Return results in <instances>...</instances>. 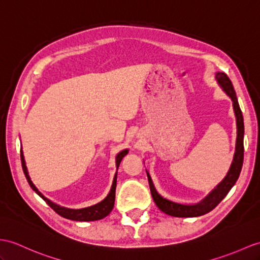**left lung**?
<instances>
[{
  "mask_svg": "<svg viewBox=\"0 0 260 260\" xmlns=\"http://www.w3.org/2000/svg\"><path fill=\"white\" fill-rule=\"evenodd\" d=\"M216 79L218 84L223 87L224 91L229 94L231 99L233 100V107L234 111H235L236 116V122H237V140H236V152L234 155V160L231 166L229 173L225 176V179L221 181L219 184L214 188L213 191L208 194L204 200H202L200 203L196 204H184L180 203V202H175L172 200H169L164 198L159 192L156 191L153 182H152L151 176L147 171L149 185L151 195L155 202L156 206L160 210L168 215L174 217H196L202 216L208 212H211L216 207L220 201L223 200L225 196L231 191V188L235 184L238 176L242 171L243 162H244V118L242 110L238 105V100L236 97L235 89H234L233 84L231 79L229 78L225 73H217Z\"/></svg>",
  "mask_w": 260,
  "mask_h": 260,
  "instance_id": "1",
  "label": "left lung"
}]
</instances>
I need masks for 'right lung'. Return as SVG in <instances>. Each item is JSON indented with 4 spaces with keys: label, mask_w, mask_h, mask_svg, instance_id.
Masks as SVG:
<instances>
[{
    "label": "right lung",
    "mask_w": 260,
    "mask_h": 260,
    "mask_svg": "<svg viewBox=\"0 0 260 260\" xmlns=\"http://www.w3.org/2000/svg\"><path fill=\"white\" fill-rule=\"evenodd\" d=\"M128 153V150H123L120 152V153L116 157V164H117V169L119 168V164L121 162L122 157ZM21 161H22V168H23V172L25 174V178H26L29 186L33 188V191H35L37 194H39L41 198L46 202V203L53 208V210L60 215L61 217H65L67 219H72V220H78V221H90V220H98L106 217L113 208V205H115V196H116V186H117V173L113 178V183L110 189V193L108 196L100 203L90 206V207H86V208H81V210H71V208H66V207H61L59 205H57L53 202H50L48 199H46L39 189L35 187L33 184V182L30 181L28 173H27V169L26 166H25V161H24V156H23V152L21 150Z\"/></svg>",
    "instance_id": "1"
}]
</instances>
